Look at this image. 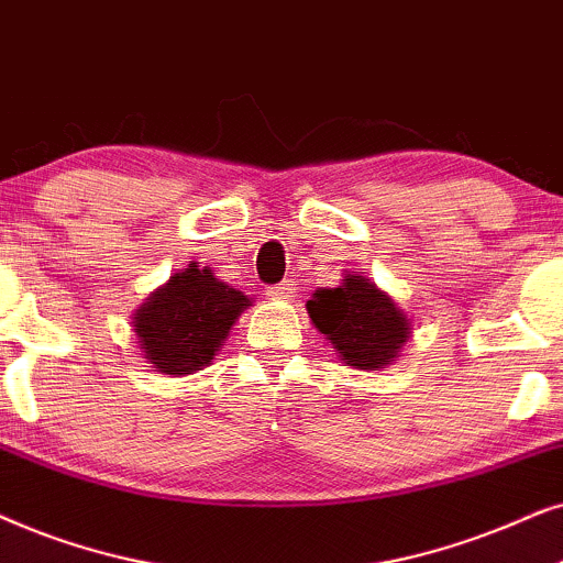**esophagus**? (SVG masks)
Returning a JSON list of instances; mask_svg holds the SVG:
<instances>
[{
	"label": "esophagus",
	"instance_id": "obj_1",
	"mask_svg": "<svg viewBox=\"0 0 563 563\" xmlns=\"http://www.w3.org/2000/svg\"><path fill=\"white\" fill-rule=\"evenodd\" d=\"M294 294H296L294 280H283L267 290V296H275V298H294Z\"/></svg>",
	"mask_w": 563,
	"mask_h": 563
}]
</instances>
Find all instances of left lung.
<instances>
[{
	"instance_id": "left-lung-1",
	"label": "left lung",
	"mask_w": 563,
	"mask_h": 563,
	"mask_svg": "<svg viewBox=\"0 0 563 563\" xmlns=\"http://www.w3.org/2000/svg\"><path fill=\"white\" fill-rule=\"evenodd\" d=\"M313 327L332 342L336 357L360 371L391 365L409 340V319L391 296L363 275H344L336 288H321L306 301Z\"/></svg>"
}]
</instances>
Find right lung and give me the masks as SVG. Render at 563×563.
<instances>
[{
  "mask_svg": "<svg viewBox=\"0 0 563 563\" xmlns=\"http://www.w3.org/2000/svg\"><path fill=\"white\" fill-rule=\"evenodd\" d=\"M252 306L242 290L227 286L198 262L175 273L133 313L141 352L152 368L185 376L211 365L229 329Z\"/></svg>",
  "mask_w": 563,
  "mask_h": 563,
  "instance_id": "obj_1",
  "label": "right lung"
}]
</instances>
